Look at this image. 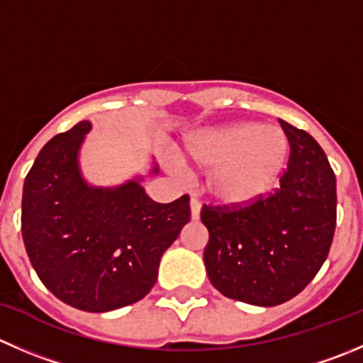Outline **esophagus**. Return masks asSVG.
<instances>
[{
	"label": "esophagus",
	"instance_id": "34e87169",
	"mask_svg": "<svg viewBox=\"0 0 363 363\" xmlns=\"http://www.w3.org/2000/svg\"><path fill=\"white\" fill-rule=\"evenodd\" d=\"M189 207H191V218H193V220H199V218H200V202H199V199L191 196V200H189Z\"/></svg>",
	"mask_w": 363,
	"mask_h": 363
}]
</instances>
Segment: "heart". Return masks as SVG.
<instances>
[{"label":"heart","mask_w":363,"mask_h":363,"mask_svg":"<svg viewBox=\"0 0 363 363\" xmlns=\"http://www.w3.org/2000/svg\"><path fill=\"white\" fill-rule=\"evenodd\" d=\"M188 154L200 167L213 168L209 186L221 203L248 206L277 184L289 143L275 125L234 124L193 135Z\"/></svg>","instance_id":"b5f03b06"}]
</instances>
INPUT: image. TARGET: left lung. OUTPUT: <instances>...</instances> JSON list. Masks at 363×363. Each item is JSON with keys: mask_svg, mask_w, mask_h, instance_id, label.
<instances>
[{"mask_svg": "<svg viewBox=\"0 0 363 363\" xmlns=\"http://www.w3.org/2000/svg\"><path fill=\"white\" fill-rule=\"evenodd\" d=\"M289 140L287 170L275 193L246 207L203 206V250L211 284L223 296L275 307L318 275L337 221L335 174L307 131L279 121Z\"/></svg>", "mask_w": 363, "mask_h": 363, "instance_id": "left-lung-1", "label": "left lung"}]
</instances>
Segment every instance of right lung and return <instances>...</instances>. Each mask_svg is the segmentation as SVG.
<instances>
[{"label":"right lung","mask_w":363,"mask_h":363,"mask_svg":"<svg viewBox=\"0 0 363 363\" xmlns=\"http://www.w3.org/2000/svg\"><path fill=\"white\" fill-rule=\"evenodd\" d=\"M92 124L49 140L28 172L21 230L38 279L63 303L110 312L140 301L157 279L164 250L189 221V196L157 203L142 175L113 188L84 181L79 150ZM160 167L152 163L150 175Z\"/></svg>","instance_id":"add662e5"}]
</instances>
